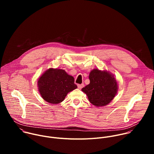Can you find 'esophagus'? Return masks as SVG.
I'll return each instance as SVG.
<instances>
[{
	"label": "esophagus",
	"mask_w": 154,
	"mask_h": 154,
	"mask_svg": "<svg viewBox=\"0 0 154 154\" xmlns=\"http://www.w3.org/2000/svg\"><path fill=\"white\" fill-rule=\"evenodd\" d=\"M77 86H78L79 89H82V88L84 86V85L83 84H78Z\"/></svg>",
	"instance_id": "obj_1"
}]
</instances>
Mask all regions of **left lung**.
<instances>
[{"label":"left lung","mask_w":154,"mask_h":154,"mask_svg":"<svg viewBox=\"0 0 154 154\" xmlns=\"http://www.w3.org/2000/svg\"><path fill=\"white\" fill-rule=\"evenodd\" d=\"M90 83L82 91L89 101L97 107L106 105L115 97L118 86L114 75L106 71L92 70L89 75Z\"/></svg>","instance_id":"obj_1"}]
</instances>
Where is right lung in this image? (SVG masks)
<instances>
[{
    "label": "right lung",
    "instance_id": "obj_1",
    "mask_svg": "<svg viewBox=\"0 0 154 154\" xmlns=\"http://www.w3.org/2000/svg\"><path fill=\"white\" fill-rule=\"evenodd\" d=\"M38 88L44 100L52 104H58L77 86L74 83V77L64 70L50 68L39 78Z\"/></svg>",
    "mask_w": 154,
    "mask_h": 154
}]
</instances>
